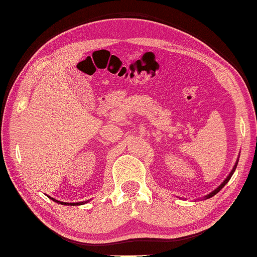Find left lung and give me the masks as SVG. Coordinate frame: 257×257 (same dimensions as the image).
<instances>
[{"instance_id": "left-lung-1", "label": "left lung", "mask_w": 257, "mask_h": 257, "mask_svg": "<svg viewBox=\"0 0 257 257\" xmlns=\"http://www.w3.org/2000/svg\"><path fill=\"white\" fill-rule=\"evenodd\" d=\"M237 164H238V160H237V162H236V164H234V167H233V169H232V170H231V172H230L229 173V176L227 177V178H225V180L222 182V184H221L219 187H217V188L216 189H214V190H213L212 191V193H210V194H208V195H206V196H205V198L207 199V198H210V197H212V196H214V195L215 194H217V193H219V191L221 190V189H222L223 188V187L225 186V184H227V182L230 180V178H231L232 177V175H233V172H234V170H236V168H237Z\"/></svg>"}]
</instances>
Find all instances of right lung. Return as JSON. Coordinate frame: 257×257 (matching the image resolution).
<instances>
[{"label": "right lung", "mask_w": 257, "mask_h": 257, "mask_svg": "<svg viewBox=\"0 0 257 257\" xmlns=\"http://www.w3.org/2000/svg\"><path fill=\"white\" fill-rule=\"evenodd\" d=\"M50 197V196H49ZM52 201H54V202H56V203H59V204H62V205H82V204H85V203H87L88 201H86V202H79V203H64V202H60V201H58V199H54L53 197H50Z\"/></svg>", "instance_id": "obj_1"}]
</instances>
